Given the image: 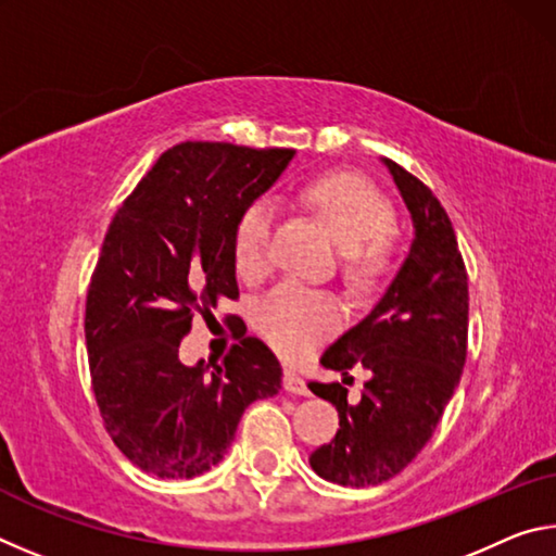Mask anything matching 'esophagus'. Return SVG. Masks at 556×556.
<instances>
[{
  "instance_id": "obj_1",
  "label": "esophagus",
  "mask_w": 556,
  "mask_h": 556,
  "mask_svg": "<svg viewBox=\"0 0 556 556\" xmlns=\"http://www.w3.org/2000/svg\"><path fill=\"white\" fill-rule=\"evenodd\" d=\"M285 390L291 392V394H308L306 380L301 378V375H296L294 370H287L285 372Z\"/></svg>"
}]
</instances>
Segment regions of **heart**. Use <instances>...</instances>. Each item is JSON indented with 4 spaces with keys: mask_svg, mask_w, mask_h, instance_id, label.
I'll return each instance as SVG.
<instances>
[{
    "mask_svg": "<svg viewBox=\"0 0 556 556\" xmlns=\"http://www.w3.org/2000/svg\"><path fill=\"white\" fill-rule=\"evenodd\" d=\"M301 203L324 220L343 248L348 275L372 281L388 265L392 208L375 188L351 174L324 176L301 191ZM275 230V205L269 199L252 201L240 213L232 232L235 269L244 279H257L269 269V242ZM262 336L287 357L306 355L341 326V308L318 291L281 285L255 308Z\"/></svg>",
    "mask_w": 556,
    "mask_h": 556,
    "instance_id": "heart-1",
    "label": "heart"
}]
</instances>
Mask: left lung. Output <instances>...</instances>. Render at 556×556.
<instances>
[{
  "instance_id": "left-lung-1",
  "label": "left lung",
  "mask_w": 556,
  "mask_h": 556,
  "mask_svg": "<svg viewBox=\"0 0 556 556\" xmlns=\"http://www.w3.org/2000/svg\"><path fill=\"white\" fill-rule=\"evenodd\" d=\"M412 218L407 257L372 312L321 355L324 368L370 372L361 402L343 384L308 390L338 412L336 439L308 464L326 481L368 488L390 481L425 448L466 363L468 277L444 205L417 176L382 159Z\"/></svg>"
}]
</instances>
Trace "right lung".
Returning <instances> with one entry per match:
<instances>
[{
	"mask_svg": "<svg viewBox=\"0 0 556 556\" xmlns=\"http://www.w3.org/2000/svg\"><path fill=\"white\" fill-rule=\"evenodd\" d=\"M291 159V149L176 144L110 223L88 289V361L105 429L147 473H205L228 454L248 404L281 388V365L260 338L193 368L178 345L195 308L238 296L235 225Z\"/></svg>",
	"mask_w": 556,
	"mask_h": 556,
	"instance_id": "1",
	"label": "right lung"
}]
</instances>
